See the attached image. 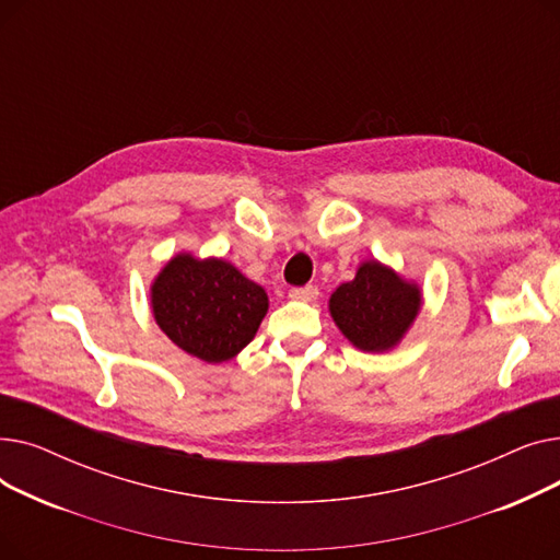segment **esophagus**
<instances>
[{"label": "esophagus", "instance_id": "esophagus-1", "mask_svg": "<svg viewBox=\"0 0 560 560\" xmlns=\"http://www.w3.org/2000/svg\"><path fill=\"white\" fill-rule=\"evenodd\" d=\"M288 295H290V300H298V302H315L319 290H317V285H302V288H292Z\"/></svg>", "mask_w": 560, "mask_h": 560}]
</instances>
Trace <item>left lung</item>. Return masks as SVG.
<instances>
[{"mask_svg": "<svg viewBox=\"0 0 560 560\" xmlns=\"http://www.w3.org/2000/svg\"><path fill=\"white\" fill-rule=\"evenodd\" d=\"M420 304L416 283L404 281L378 260H368L354 279L336 288L329 311L351 345L363 351H386L413 325Z\"/></svg>", "mask_w": 560, "mask_h": 560, "instance_id": "obj_1", "label": "left lung"}]
</instances>
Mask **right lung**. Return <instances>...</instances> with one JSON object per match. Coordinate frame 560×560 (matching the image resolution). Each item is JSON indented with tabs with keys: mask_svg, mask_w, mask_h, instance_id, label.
Instances as JSON below:
<instances>
[{
	"mask_svg": "<svg viewBox=\"0 0 560 560\" xmlns=\"http://www.w3.org/2000/svg\"><path fill=\"white\" fill-rule=\"evenodd\" d=\"M161 331L206 363L233 359L268 313V295L222 258L176 254L152 285Z\"/></svg>",
	"mask_w": 560,
	"mask_h": 560,
	"instance_id": "right-lung-1",
	"label": "right lung"
}]
</instances>
